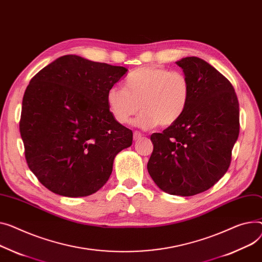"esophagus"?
I'll list each match as a JSON object with an SVG mask.
<instances>
[{"label":"esophagus","mask_w":262,"mask_h":262,"mask_svg":"<svg viewBox=\"0 0 262 262\" xmlns=\"http://www.w3.org/2000/svg\"><path fill=\"white\" fill-rule=\"evenodd\" d=\"M141 137H142V134H140L139 132H135V133H134V140H135V141L139 140V139H140Z\"/></svg>","instance_id":"1"}]
</instances>
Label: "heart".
Wrapping results in <instances>:
<instances>
[{
    "instance_id": "1",
    "label": "heart",
    "mask_w": 262,
    "mask_h": 262,
    "mask_svg": "<svg viewBox=\"0 0 262 262\" xmlns=\"http://www.w3.org/2000/svg\"><path fill=\"white\" fill-rule=\"evenodd\" d=\"M190 96V84L180 72L160 67H140L128 74L124 89L113 86L106 93V103L113 118L125 124L141 107L134 125L152 129L169 126L184 114Z\"/></svg>"
}]
</instances>
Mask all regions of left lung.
Returning a JSON list of instances; mask_svg holds the SVG:
<instances>
[{"label": "left lung", "mask_w": 262, "mask_h": 262, "mask_svg": "<svg viewBox=\"0 0 262 262\" xmlns=\"http://www.w3.org/2000/svg\"><path fill=\"white\" fill-rule=\"evenodd\" d=\"M190 84L181 118L150 136L149 176L169 195L194 196L211 188L228 170L239 135V103L233 85L197 57L177 61Z\"/></svg>", "instance_id": "1"}]
</instances>
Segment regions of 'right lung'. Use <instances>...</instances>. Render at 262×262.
<instances>
[{"label": "right lung", "instance_id": "add662e5", "mask_svg": "<svg viewBox=\"0 0 262 262\" xmlns=\"http://www.w3.org/2000/svg\"><path fill=\"white\" fill-rule=\"evenodd\" d=\"M123 66L76 55L58 58L34 76L22 102L20 133L30 170L50 191L86 197L107 182L115 157L133 132L110 113L106 93Z\"/></svg>", "mask_w": 262, "mask_h": 262}]
</instances>
